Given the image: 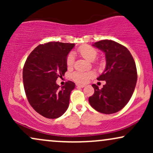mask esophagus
Segmentation results:
<instances>
[{
    "label": "esophagus",
    "mask_w": 153,
    "mask_h": 153,
    "mask_svg": "<svg viewBox=\"0 0 153 153\" xmlns=\"http://www.w3.org/2000/svg\"><path fill=\"white\" fill-rule=\"evenodd\" d=\"M76 86H77V87H79V88H84V87H85V85H81V84L77 83V84H76Z\"/></svg>",
    "instance_id": "1"
}]
</instances>
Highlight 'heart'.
I'll list each match as a JSON object with an SVG mask.
<instances>
[{
    "label": "heart",
    "mask_w": 153,
    "mask_h": 153,
    "mask_svg": "<svg viewBox=\"0 0 153 153\" xmlns=\"http://www.w3.org/2000/svg\"><path fill=\"white\" fill-rule=\"evenodd\" d=\"M78 54L89 62H94L98 56V52L94 47L88 46V45H83L80 47L78 50ZM74 64V55L73 53H70L66 58V65L68 69L73 68ZM94 77V73L92 72H82L75 71L71 75L72 80L80 83H85Z\"/></svg>",
    "instance_id": "heart-1"
}]
</instances>
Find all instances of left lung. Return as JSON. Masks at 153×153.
Segmentation results:
<instances>
[{"mask_svg": "<svg viewBox=\"0 0 153 153\" xmlns=\"http://www.w3.org/2000/svg\"><path fill=\"white\" fill-rule=\"evenodd\" d=\"M93 46L103 51L106 68L98 80H105L101 89L93 84L94 94L88 99L91 106L101 113L111 114L122 109L130 100L137 80L135 62L129 50L112 40H101Z\"/></svg>", "mask_w": 153, "mask_h": 153, "instance_id": "left-lung-1", "label": "left lung"}]
</instances>
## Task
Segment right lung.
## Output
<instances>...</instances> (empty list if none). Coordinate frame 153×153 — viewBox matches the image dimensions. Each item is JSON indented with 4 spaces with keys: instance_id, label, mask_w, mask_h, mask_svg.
I'll return each mask as SVG.
<instances>
[{
    "instance_id": "obj_1",
    "label": "right lung",
    "mask_w": 153,
    "mask_h": 153,
    "mask_svg": "<svg viewBox=\"0 0 153 153\" xmlns=\"http://www.w3.org/2000/svg\"><path fill=\"white\" fill-rule=\"evenodd\" d=\"M75 44L48 42L31 52L23 68V82L28 101L37 113L48 119L61 117L69 106L75 84L68 81L59 88L56 83L68 70L66 58Z\"/></svg>"
}]
</instances>
